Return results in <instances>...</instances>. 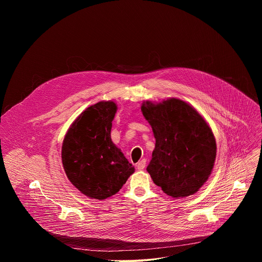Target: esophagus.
Returning a JSON list of instances; mask_svg holds the SVG:
<instances>
[{
    "label": "esophagus",
    "mask_w": 262,
    "mask_h": 262,
    "mask_svg": "<svg viewBox=\"0 0 262 262\" xmlns=\"http://www.w3.org/2000/svg\"><path fill=\"white\" fill-rule=\"evenodd\" d=\"M145 166H146V160L143 159L142 161H140V162L137 164V169H138V170H143V169L145 168Z\"/></svg>",
    "instance_id": "esophagus-1"
}]
</instances>
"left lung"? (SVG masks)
<instances>
[{
    "mask_svg": "<svg viewBox=\"0 0 262 262\" xmlns=\"http://www.w3.org/2000/svg\"><path fill=\"white\" fill-rule=\"evenodd\" d=\"M141 110L156 138L147 167L154 182L173 198L198 192L216 156L215 139L206 121L192 105L177 98L146 101Z\"/></svg>",
    "mask_w": 262,
    "mask_h": 262,
    "instance_id": "obj_1",
    "label": "left lung"
}]
</instances>
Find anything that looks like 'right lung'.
I'll return each mask as SVG.
<instances>
[{
  "mask_svg": "<svg viewBox=\"0 0 262 262\" xmlns=\"http://www.w3.org/2000/svg\"><path fill=\"white\" fill-rule=\"evenodd\" d=\"M117 111L114 101H99L74 120L62 145V164L70 182L89 198L115 195L135 172L112 142L111 128Z\"/></svg>",
  "mask_w": 262,
  "mask_h": 262,
  "instance_id": "right-lung-1",
  "label": "right lung"
}]
</instances>
